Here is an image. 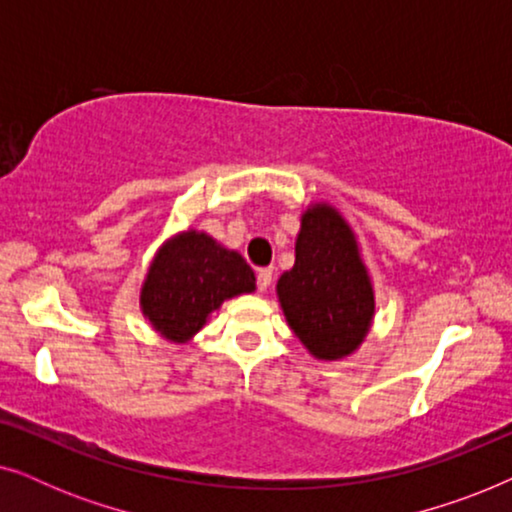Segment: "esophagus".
I'll return each mask as SVG.
<instances>
[{
    "label": "esophagus",
    "mask_w": 512,
    "mask_h": 512,
    "mask_svg": "<svg viewBox=\"0 0 512 512\" xmlns=\"http://www.w3.org/2000/svg\"><path fill=\"white\" fill-rule=\"evenodd\" d=\"M256 284H258V291H268L270 284H272V270L270 268H263L256 272Z\"/></svg>",
    "instance_id": "1"
}]
</instances>
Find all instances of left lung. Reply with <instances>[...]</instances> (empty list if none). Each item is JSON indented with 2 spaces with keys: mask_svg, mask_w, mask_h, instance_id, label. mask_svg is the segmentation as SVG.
I'll use <instances>...</instances> for the list:
<instances>
[{
  "mask_svg": "<svg viewBox=\"0 0 512 512\" xmlns=\"http://www.w3.org/2000/svg\"><path fill=\"white\" fill-rule=\"evenodd\" d=\"M286 324L319 361L354 354L375 317V291L349 223L328 202L300 216L296 263L277 282Z\"/></svg>",
  "mask_w": 512,
  "mask_h": 512,
  "instance_id": "8db88e82",
  "label": "left lung"
}]
</instances>
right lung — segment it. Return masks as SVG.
<instances>
[{
	"mask_svg": "<svg viewBox=\"0 0 512 512\" xmlns=\"http://www.w3.org/2000/svg\"><path fill=\"white\" fill-rule=\"evenodd\" d=\"M256 291L254 270L205 230L188 228L158 249L146 272L139 307L165 340L184 345L221 307Z\"/></svg>",
	"mask_w": 512,
	"mask_h": 512,
	"instance_id": "right-lung-1",
	"label": "right lung"
}]
</instances>
